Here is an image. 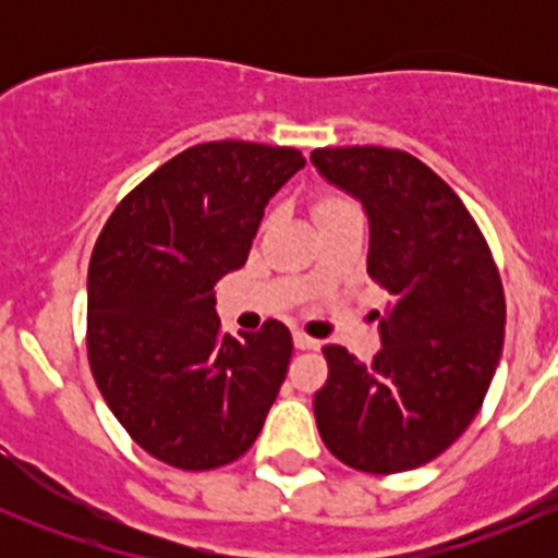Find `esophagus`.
I'll return each instance as SVG.
<instances>
[{
  "label": "esophagus",
  "instance_id": "1",
  "mask_svg": "<svg viewBox=\"0 0 558 558\" xmlns=\"http://www.w3.org/2000/svg\"><path fill=\"white\" fill-rule=\"evenodd\" d=\"M294 345L300 348V351H318L320 342L313 340V337H307L305 331H294Z\"/></svg>",
  "mask_w": 558,
  "mask_h": 558
}]
</instances>
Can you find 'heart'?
Wrapping results in <instances>:
<instances>
[{
    "instance_id": "b5f03b06",
    "label": "heart",
    "mask_w": 558,
    "mask_h": 558,
    "mask_svg": "<svg viewBox=\"0 0 558 558\" xmlns=\"http://www.w3.org/2000/svg\"><path fill=\"white\" fill-rule=\"evenodd\" d=\"M353 202L348 199V196L342 194H324L318 196V202H315V218L318 221H324V218H331L337 216V213H345V210H353Z\"/></svg>"
}]
</instances>
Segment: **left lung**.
<instances>
[{"label": "left lung", "instance_id": "8db88e82", "mask_svg": "<svg viewBox=\"0 0 558 558\" xmlns=\"http://www.w3.org/2000/svg\"><path fill=\"white\" fill-rule=\"evenodd\" d=\"M311 161L362 202L367 272L391 294L373 362L324 348L320 440L353 470H415L451 448L486 399L505 342L499 269L464 202L415 156L351 145L315 148Z\"/></svg>", "mask_w": 558, "mask_h": 558}]
</instances>
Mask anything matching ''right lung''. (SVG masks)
I'll return each mask as SVG.
<instances>
[{"instance_id": "right-lung-1", "label": "right lung", "mask_w": 558, "mask_h": 558, "mask_svg": "<svg viewBox=\"0 0 558 558\" xmlns=\"http://www.w3.org/2000/svg\"><path fill=\"white\" fill-rule=\"evenodd\" d=\"M305 167L296 148L221 140L185 148L107 218L88 264L92 375L143 451L216 470L256 442L286 380L291 331L223 335L216 283L247 262L264 207Z\"/></svg>"}]
</instances>
